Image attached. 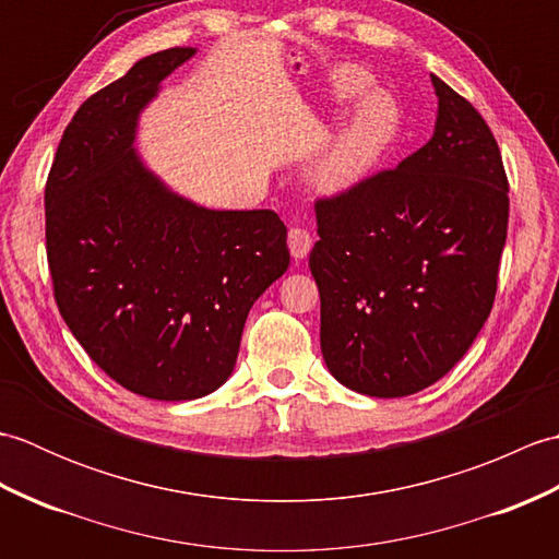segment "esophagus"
I'll return each instance as SVG.
<instances>
[{
  "label": "esophagus",
  "instance_id": "esophagus-1",
  "mask_svg": "<svg viewBox=\"0 0 559 559\" xmlns=\"http://www.w3.org/2000/svg\"><path fill=\"white\" fill-rule=\"evenodd\" d=\"M288 249L295 259H305L312 249V235L305 228H290L288 230Z\"/></svg>",
  "mask_w": 559,
  "mask_h": 559
}]
</instances>
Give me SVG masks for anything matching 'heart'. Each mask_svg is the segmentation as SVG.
I'll return each instance as SVG.
<instances>
[{
	"label": "heart",
	"instance_id": "heart-1",
	"mask_svg": "<svg viewBox=\"0 0 559 559\" xmlns=\"http://www.w3.org/2000/svg\"><path fill=\"white\" fill-rule=\"evenodd\" d=\"M370 76L362 69H341L334 79L338 98H350L367 88ZM399 129V108L384 91L365 93L355 105L338 141L319 163L317 185L329 194H341L358 185L389 148Z\"/></svg>",
	"mask_w": 559,
	"mask_h": 559
}]
</instances>
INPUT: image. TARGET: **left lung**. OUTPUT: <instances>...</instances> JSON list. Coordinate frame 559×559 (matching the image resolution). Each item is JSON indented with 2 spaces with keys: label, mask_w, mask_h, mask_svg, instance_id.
<instances>
[{
  "label": "left lung",
  "mask_w": 559,
  "mask_h": 559,
  "mask_svg": "<svg viewBox=\"0 0 559 559\" xmlns=\"http://www.w3.org/2000/svg\"><path fill=\"white\" fill-rule=\"evenodd\" d=\"M432 86L437 124L423 148L317 199L324 362L377 399L423 391L466 355L492 310L507 240L500 146L466 98L437 76Z\"/></svg>",
  "instance_id": "left-lung-1"
}]
</instances>
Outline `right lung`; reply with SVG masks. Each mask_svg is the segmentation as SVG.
<instances>
[{
	"label": "right lung",
	"mask_w": 559,
	"mask_h": 559,
	"mask_svg": "<svg viewBox=\"0 0 559 559\" xmlns=\"http://www.w3.org/2000/svg\"><path fill=\"white\" fill-rule=\"evenodd\" d=\"M194 52L148 55L93 93L45 185L59 314L105 374L156 401L201 399L233 374L249 310L290 264L276 213L197 206L136 156L141 108Z\"/></svg>",
	"instance_id": "add662e5"
}]
</instances>
